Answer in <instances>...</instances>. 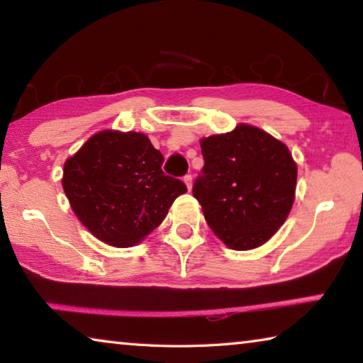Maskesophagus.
I'll list each match as a JSON object with an SVG mask.
<instances>
[{"instance_id":"esophagus-1","label":"esophagus","mask_w":363,"mask_h":363,"mask_svg":"<svg viewBox=\"0 0 363 363\" xmlns=\"http://www.w3.org/2000/svg\"><path fill=\"white\" fill-rule=\"evenodd\" d=\"M184 182H186V186H187V189H189V190L192 189V176H190V174H186V176H184Z\"/></svg>"}]
</instances>
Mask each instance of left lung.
I'll return each mask as SVG.
<instances>
[{
	"mask_svg": "<svg viewBox=\"0 0 363 363\" xmlns=\"http://www.w3.org/2000/svg\"><path fill=\"white\" fill-rule=\"evenodd\" d=\"M200 144L205 167L192 194L208 225L232 250L266 243L294 201L298 169L288 147L250 125Z\"/></svg>",
	"mask_w": 363,
	"mask_h": 363,
	"instance_id": "1",
	"label": "left lung"
}]
</instances>
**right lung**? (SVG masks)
<instances>
[{"label":"right lung","instance_id":"obj_1","mask_svg":"<svg viewBox=\"0 0 363 363\" xmlns=\"http://www.w3.org/2000/svg\"><path fill=\"white\" fill-rule=\"evenodd\" d=\"M163 155L140 133L101 131L65 162L62 186L93 235L131 247L162 224L186 184L167 176Z\"/></svg>","mask_w":363,"mask_h":363}]
</instances>
